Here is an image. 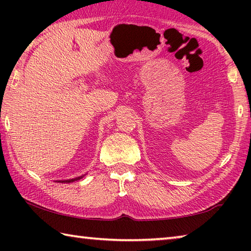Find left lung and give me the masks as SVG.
<instances>
[{
    "label": "left lung",
    "instance_id": "obj_1",
    "mask_svg": "<svg viewBox=\"0 0 251 251\" xmlns=\"http://www.w3.org/2000/svg\"><path fill=\"white\" fill-rule=\"evenodd\" d=\"M77 179H79V178H77ZM75 179H71V180H64V182H71V181H74ZM63 182V181H62Z\"/></svg>",
    "mask_w": 251,
    "mask_h": 251
}]
</instances>
